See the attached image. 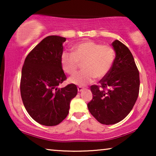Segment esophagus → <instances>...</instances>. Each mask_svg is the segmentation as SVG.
Listing matches in <instances>:
<instances>
[{"label":"esophagus","instance_id":"esophagus-1","mask_svg":"<svg viewBox=\"0 0 156 156\" xmlns=\"http://www.w3.org/2000/svg\"><path fill=\"white\" fill-rule=\"evenodd\" d=\"M77 90L79 92H82V91L84 90V88H82V87H79L77 88Z\"/></svg>","mask_w":156,"mask_h":156}]
</instances>
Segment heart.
<instances>
[{
	"label": "heart",
	"instance_id": "heart-1",
	"mask_svg": "<svg viewBox=\"0 0 156 156\" xmlns=\"http://www.w3.org/2000/svg\"><path fill=\"white\" fill-rule=\"evenodd\" d=\"M72 50V53L62 52L60 62L65 72L70 75L76 73L79 63L82 62V71L69 80L70 83L78 86H85L92 82L94 78L104 77L114 60L112 48L92 41L79 42Z\"/></svg>",
	"mask_w": 156,
	"mask_h": 156
}]
</instances>
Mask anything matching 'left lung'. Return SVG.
<instances>
[{
    "label": "left lung",
    "mask_w": 156,
    "mask_h": 156,
    "mask_svg": "<svg viewBox=\"0 0 156 156\" xmlns=\"http://www.w3.org/2000/svg\"><path fill=\"white\" fill-rule=\"evenodd\" d=\"M112 46L116 57L100 87H91L92 100L87 106L91 114L105 125L122 121L133 108L139 93V72L131 51L116 40ZM107 90H105V89Z\"/></svg>",
    "instance_id": "8db88e82"
}]
</instances>
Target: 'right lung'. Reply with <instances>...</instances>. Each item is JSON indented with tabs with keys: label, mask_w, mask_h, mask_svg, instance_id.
Listing matches in <instances>:
<instances>
[{
	"label": "right lung",
	"mask_w": 156,
	"mask_h": 156,
	"mask_svg": "<svg viewBox=\"0 0 156 156\" xmlns=\"http://www.w3.org/2000/svg\"><path fill=\"white\" fill-rule=\"evenodd\" d=\"M60 36L46 37L27 55L22 69L20 94L25 109L40 124L52 126L69 114L77 87L70 84L59 89L66 77L60 62L63 42Z\"/></svg>",
	"instance_id": "obj_1"
}]
</instances>
